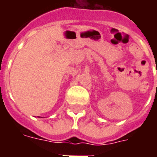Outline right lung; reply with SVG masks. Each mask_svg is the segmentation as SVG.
Returning <instances> with one entry per match:
<instances>
[{
    "mask_svg": "<svg viewBox=\"0 0 157 157\" xmlns=\"http://www.w3.org/2000/svg\"><path fill=\"white\" fill-rule=\"evenodd\" d=\"M39 118H40V117H39Z\"/></svg>",
    "mask_w": 157,
    "mask_h": 157,
    "instance_id": "right-lung-1",
    "label": "right lung"
}]
</instances>
